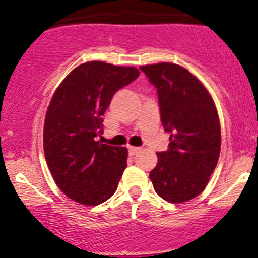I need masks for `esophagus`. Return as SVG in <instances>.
<instances>
[{
    "instance_id": "1",
    "label": "esophagus",
    "mask_w": 258,
    "mask_h": 258,
    "mask_svg": "<svg viewBox=\"0 0 258 258\" xmlns=\"http://www.w3.org/2000/svg\"><path fill=\"white\" fill-rule=\"evenodd\" d=\"M127 151L131 155H136L137 152L141 151V147H136V146H127Z\"/></svg>"
}]
</instances>
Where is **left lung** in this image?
<instances>
[{"instance_id": "1", "label": "left lung", "mask_w": 258, "mask_h": 258, "mask_svg": "<svg viewBox=\"0 0 258 258\" xmlns=\"http://www.w3.org/2000/svg\"><path fill=\"white\" fill-rule=\"evenodd\" d=\"M140 68L157 89L161 124L170 133L169 147L157 152L150 179L166 202H188L206 188L220 157L217 109L208 90L186 68L174 63Z\"/></svg>"}]
</instances>
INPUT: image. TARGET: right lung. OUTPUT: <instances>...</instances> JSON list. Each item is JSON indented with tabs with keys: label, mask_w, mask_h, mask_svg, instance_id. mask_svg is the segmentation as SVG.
<instances>
[{
	"label": "right lung",
	"mask_w": 258,
	"mask_h": 258,
	"mask_svg": "<svg viewBox=\"0 0 258 258\" xmlns=\"http://www.w3.org/2000/svg\"><path fill=\"white\" fill-rule=\"evenodd\" d=\"M140 76L134 67L94 60L70 72L52 95L44 125V152L56 186L70 199L98 206L115 194L127 150L95 140L113 94Z\"/></svg>",
	"instance_id": "add662e5"
}]
</instances>
